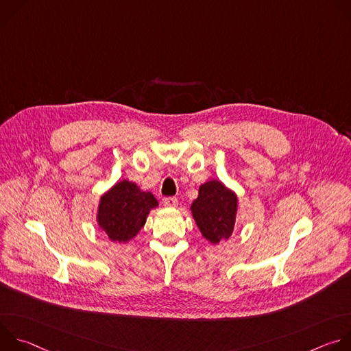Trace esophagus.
<instances>
[{
  "label": "esophagus",
  "mask_w": 351,
  "mask_h": 351,
  "mask_svg": "<svg viewBox=\"0 0 351 351\" xmlns=\"http://www.w3.org/2000/svg\"><path fill=\"white\" fill-rule=\"evenodd\" d=\"M162 204L165 207H176L178 206V198L176 197H164Z\"/></svg>",
  "instance_id": "esophagus-1"
}]
</instances>
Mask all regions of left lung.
Segmentation results:
<instances>
[{
  "mask_svg": "<svg viewBox=\"0 0 351 351\" xmlns=\"http://www.w3.org/2000/svg\"><path fill=\"white\" fill-rule=\"evenodd\" d=\"M191 213L203 236L217 244L233 232L237 197L221 182H207L199 186L198 197L191 204Z\"/></svg>",
  "mask_w": 351,
  "mask_h": 351,
  "instance_id": "1",
  "label": "left lung"
}]
</instances>
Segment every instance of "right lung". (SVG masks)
I'll list each match as a JSON object with an SVG mask.
<instances>
[{"instance_id":"1","label":"right lung","mask_w":351,"mask_h":351,"mask_svg":"<svg viewBox=\"0 0 351 351\" xmlns=\"http://www.w3.org/2000/svg\"><path fill=\"white\" fill-rule=\"evenodd\" d=\"M157 206V198L152 193L141 191L134 183L123 180L101 197L98 225L111 240L125 243L137 234L149 210Z\"/></svg>"}]
</instances>
